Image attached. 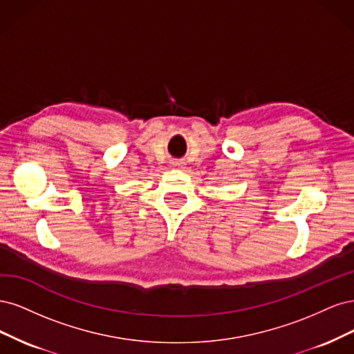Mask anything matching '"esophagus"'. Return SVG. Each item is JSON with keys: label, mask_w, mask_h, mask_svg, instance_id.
Returning <instances> with one entry per match:
<instances>
[{"label": "esophagus", "mask_w": 354, "mask_h": 354, "mask_svg": "<svg viewBox=\"0 0 354 354\" xmlns=\"http://www.w3.org/2000/svg\"><path fill=\"white\" fill-rule=\"evenodd\" d=\"M184 162H179V160H175V162H172V167H178V169H182L184 167Z\"/></svg>", "instance_id": "1"}]
</instances>
